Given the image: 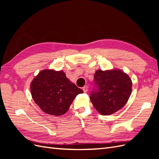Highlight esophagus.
Wrapping results in <instances>:
<instances>
[{"mask_svg":"<svg viewBox=\"0 0 159 159\" xmlns=\"http://www.w3.org/2000/svg\"><path fill=\"white\" fill-rule=\"evenodd\" d=\"M83 91H84V93H87V92H88V85L84 86V87L83 88Z\"/></svg>","mask_w":159,"mask_h":159,"instance_id":"esophagus-1","label":"esophagus"}]
</instances>
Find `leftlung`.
<instances>
[{"instance_id": "8db88e82", "label": "left lung", "mask_w": 159, "mask_h": 159, "mask_svg": "<svg viewBox=\"0 0 159 159\" xmlns=\"http://www.w3.org/2000/svg\"><path fill=\"white\" fill-rule=\"evenodd\" d=\"M94 81L97 88L91 91L90 99L101 115H111L125 105L133 85L127 74L117 69L98 70L94 74Z\"/></svg>"}]
</instances>
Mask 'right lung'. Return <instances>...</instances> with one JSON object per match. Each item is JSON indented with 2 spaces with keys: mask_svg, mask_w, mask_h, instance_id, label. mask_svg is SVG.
Listing matches in <instances>:
<instances>
[{
  "mask_svg": "<svg viewBox=\"0 0 159 159\" xmlns=\"http://www.w3.org/2000/svg\"><path fill=\"white\" fill-rule=\"evenodd\" d=\"M30 91L32 99L42 111L54 116L65 114L76 96L83 93L63 71L49 69L40 71L34 78Z\"/></svg>",
  "mask_w": 159,
  "mask_h": 159,
  "instance_id": "obj_1",
  "label": "right lung"
}]
</instances>
